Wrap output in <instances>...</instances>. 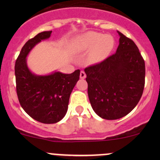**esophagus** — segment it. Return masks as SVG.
<instances>
[{
    "instance_id": "1",
    "label": "esophagus",
    "mask_w": 160,
    "mask_h": 160,
    "mask_svg": "<svg viewBox=\"0 0 160 160\" xmlns=\"http://www.w3.org/2000/svg\"><path fill=\"white\" fill-rule=\"evenodd\" d=\"M80 79H85V78H86V73L84 72L83 71H80Z\"/></svg>"
}]
</instances>
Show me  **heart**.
I'll list each match as a JSON object with an SVG mask.
<instances>
[{"mask_svg":"<svg viewBox=\"0 0 160 160\" xmlns=\"http://www.w3.org/2000/svg\"><path fill=\"white\" fill-rule=\"evenodd\" d=\"M77 46L80 51H91L90 59L92 62H99L107 57L114 45V40L111 35L90 32L78 37Z\"/></svg>","mask_w":160,"mask_h":160,"instance_id":"1","label":"heart"}]
</instances>
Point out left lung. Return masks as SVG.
<instances>
[{
	"label": "left lung",
	"mask_w": 160,
	"mask_h": 160,
	"mask_svg": "<svg viewBox=\"0 0 160 160\" xmlns=\"http://www.w3.org/2000/svg\"><path fill=\"white\" fill-rule=\"evenodd\" d=\"M116 53L84 69L93 111L105 120L130 113L140 101L145 82V64L138 47L120 32Z\"/></svg>",
	"instance_id": "8db88e82"
}]
</instances>
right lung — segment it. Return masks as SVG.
<instances>
[{
	"label": "right lung",
	"instance_id": "1",
	"mask_svg": "<svg viewBox=\"0 0 160 160\" xmlns=\"http://www.w3.org/2000/svg\"><path fill=\"white\" fill-rule=\"evenodd\" d=\"M52 31L43 32L25 43L16 61V92L24 111L42 123H56L68 111L70 95L80 78V70L72 74L55 71L48 75L33 74L26 57L41 40L48 39Z\"/></svg>",
	"mask_w": 160,
	"mask_h": 160
}]
</instances>
